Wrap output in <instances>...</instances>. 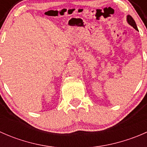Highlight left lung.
I'll list each match as a JSON object with an SVG mask.
<instances>
[{
    "label": "left lung",
    "mask_w": 147,
    "mask_h": 147,
    "mask_svg": "<svg viewBox=\"0 0 147 147\" xmlns=\"http://www.w3.org/2000/svg\"><path fill=\"white\" fill-rule=\"evenodd\" d=\"M127 23H129V25H130V26H132L134 29L138 30V28H137V24H136L135 21H134V19L132 18V17H131V16H129V15H128V16H127Z\"/></svg>",
    "instance_id": "1"
}]
</instances>
